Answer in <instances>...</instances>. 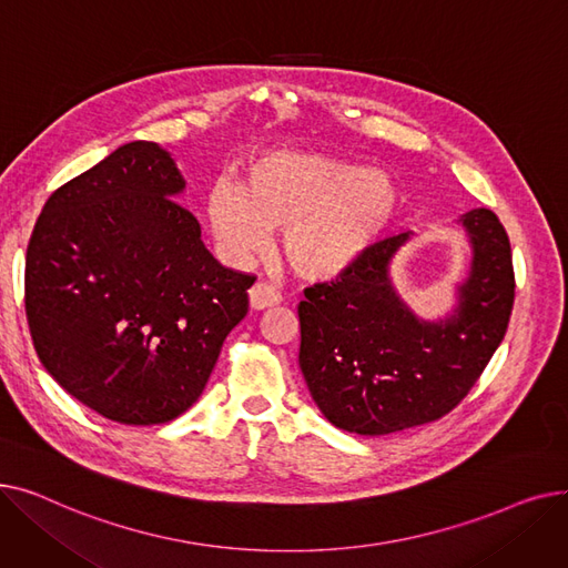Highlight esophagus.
Instances as JSON below:
<instances>
[{"mask_svg":"<svg viewBox=\"0 0 568 568\" xmlns=\"http://www.w3.org/2000/svg\"><path fill=\"white\" fill-rule=\"evenodd\" d=\"M281 302V294L266 283H255L248 290V304L253 311H264V308H272Z\"/></svg>","mask_w":568,"mask_h":568,"instance_id":"obj_1","label":"esophagus"}]
</instances>
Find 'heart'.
<instances>
[{
    "label": "heart",
    "instance_id": "b5f03b06",
    "mask_svg": "<svg viewBox=\"0 0 568 568\" xmlns=\"http://www.w3.org/2000/svg\"><path fill=\"white\" fill-rule=\"evenodd\" d=\"M389 174L315 152L255 159L242 186L219 184L206 197V223L219 248L246 264L281 232V255L304 281H334L359 262L400 214Z\"/></svg>",
    "mask_w": 568,
    "mask_h": 568
}]
</instances>
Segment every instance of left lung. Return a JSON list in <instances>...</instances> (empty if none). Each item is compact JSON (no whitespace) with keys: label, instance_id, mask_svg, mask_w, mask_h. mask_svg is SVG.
<instances>
[{"label":"left lung","instance_id":"obj_1","mask_svg":"<svg viewBox=\"0 0 568 568\" xmlns=\"http://www.w3.org/2000/svg\"><path fill=\"white\" fill-rule=\"evenodd\" d=\"M471 246L456 306L416 317L392 283L412 232L375 244L349 272L300 304V366L320 412L356 435H389L449 414L481 377L514 308L511 244L490 209L460 216Z\"/></svg>","mask_w":568,"mask_h":568}]
</instances>
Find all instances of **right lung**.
Returning a JSON list of instances; mask_svg holds the SVG:
<instances>
[{"label":"right lung","instance_id":"right-lung-1","mask_svg":"<svg viewBox=\"0 0 568 568\" xmlns=\"http://www.w3.org/2000/svg\"><path fill=\"white\" fill-rule=\"evenodd\" d=\"M170 152L135 140L59 186L27 246L24 311L64 392L126 426L168 424L212 375L255 276L225 268L176 202Z\"/></svg>","mask_w":568,"mask_h":568}]
</instances>
